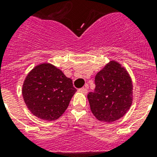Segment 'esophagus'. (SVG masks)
I'll return each mask as SVG.
<instances>
[{
	"instance_id": "34e87169",
	"label": "esophagus",
	"mask_w": 157,
	"mask_h": 157,
	"mask_svg": "<svg viewBox=\"0 0 157 157\" xmlns=\"http://www.w3.org/2000/svg\"><path fill=\"white\" fill-rule=\"evenodd\" d=\"M87 86H85V87H83V88H81V89H79V91L80 92H81V93H83V94H86L87 93Z\"/></svg>"
}]
</instances>
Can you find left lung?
<instances>
[{
  "instance_id": "1",
  "label": "left lung",
  "mask_w": 157,
  "mask_h": 157,
  "mask_svg": "<svg viewBox=\"0 0 157 157\" xmlns=\"http://www.w3.org/2000/svg\"><path fill=\"white\" fill-rule=\"evenodd\" d=\"M94 82V91L87 95L94 116L107 123L124 117L133 102V83L126 69L112 60L97 73Z\"/></svg>"
}]
</instances>
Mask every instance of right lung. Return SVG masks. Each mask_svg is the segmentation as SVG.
<instances>
[{"label": "right lung", "instance_id": "obj_1", "mask_svg": "<svg viewBox=\"0 0 157 157\" xmlns=\"http://www.w3.org/2000/svg\"><path fill=\"white\" fill-rule=\"evenodd\" d=\"M76 91L71 79L53 64L44 63L29 71L22 94L32 114L50 121L63 114Z\"/></svg>", "mask_w": 157, "mask_h": 157}]
</instances>
